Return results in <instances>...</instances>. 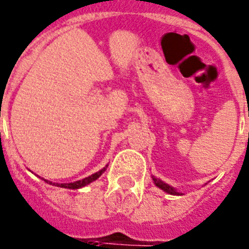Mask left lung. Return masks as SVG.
<instances>
[{"label": "left lung", "instance_id": "left-lung-1", "mask_svg": "<svg viewBox=\"0 0 249 249\" xmlns=\"http://www.w3.org/2000/svg\"><path fill=\"white\" fill-rule=\"evenodd\" d=\"M153 181H155V184H156L157 187L161 188L162 191H165L166 193H169V195H179L175 189H174L173 187H170V185H167V184H165L163 181L159 180V179H156V178H153Z\"/></svg>", "mask_w": 249, "mask_h": 249}]
</instances>
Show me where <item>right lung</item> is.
I'll return each instance as SVG.
<instances>
[{
  "instance_id": "obj_1",
  "label": "right lung",
  "mask_w": 249,
  "mask_h": 249,
  "mask_svg": "<svg viewBox=\"0 0 249 249\" xmlns=\"http://www.w3.org/2000/svg\"><path fill=\"white\" fill-rule=\"evenodd\" d=\"M105 170H106V167H104V169L98 171V173L93 174V175H90V177L86 178V179H83V180L74 181V183H65V184H57V183L54 184L53 183V185H57V187H61V188H68V189H78V188L84 187V185H87V184L92 183L93 180H96V179H98V178H100L101 175H102V173H104ZM44 181H47V183H48V180H44ZM50 184H52L51 181H50Z\"/></svg>"
}]
</instances>
